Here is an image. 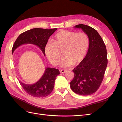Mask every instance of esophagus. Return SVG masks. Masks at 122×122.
Listing matches in <instances>:
<instances>
[{
	"label": "esophagus",
	"mask_w": 122,
	"mask_h": 122,
	"mask_svg": "<svg viewBox=\"0 0 122 122\" xmlns=\"http://www.w3.org/2000/svg\"><path fill=\"white\" fill-rule=\"evenodd\" d=\"M67 70L62 69V70H61V71H60V72H61V73H62V74H63V73H66V72H67Z\"/></svg>",
	"instance_id": "34e87169"
}]
</instances>
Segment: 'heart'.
Returning <instances> with one entry per match:
<instances>
[{"label": "heart", "instance_id": "b5f03b06", "mask_svg": "<svg viewBox=\"0 0 122 122\" xmlns=\"http://www.w3.org/2000/svg\"><path fill=\"white\" fill-rule=\"evenodd\" d=\"M89 45V39L84 32L61 30L55 35L53 42H48L45 47V53L51 64L57 65L61 56L62 67H68L73 64L81 61L86 55Z\"/></svg>", "mask_w": 122, "mask_h": 122}]
</instances>
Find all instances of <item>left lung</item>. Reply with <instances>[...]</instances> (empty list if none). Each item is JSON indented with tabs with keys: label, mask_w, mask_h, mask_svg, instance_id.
<instances>
[{
	"label": "left lung",
	"mask_w": 122,
	"mask_h": 122,
	"mask_svg": "<svg viewBox=\"0 0 122 122\" xmlns=\"http://www.w3.org/2000/svg\"><path fill=\"white\" fill-rule=\"evenodd\" d=\"M75 28H81L87 35L89 47L86 57L73 70L74 77L70 87L77 94L90 95L98 90L103 81L108 62L106 48L94 28L82 24Z\"/></svg>",
	"instance_id": "left-lung-1"
}]
</instances>
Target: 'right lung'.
<instances>
[{"instance_id":"obj_1","label":"right lung","mask_w":122,"mask_h":122,"mask_svg":"<svg viewBox=\"0 0 122 122\" xmlns=\"http://www.w3.org/2000/svg\"><path fill=\"white\" fill-rule=\"evenodd\" d=\"M57 28L51 29L40 28H33L22 33L15 42L12 48V53L17 48L25 44H34L39 47L45 55V47L50 36ZM60 74L58 69L46 68L43 75L38 82L32 84H25L19 81L24 90L29 95L36 98H44L52 92L55 79Z\"/></svg>"}]
</instances>
